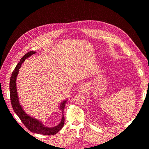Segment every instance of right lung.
<instances>
[{"instance_id": "obj_1", "label": "right lung", "mask_w": 149, "mask_h": 149, "mask_svg": "<svg viewBox=\"0 0 149 149\" xmlns=\"http://www.w3.org/2000/svg\"><path fill=\"white\" fill-rule=\"evenodd\" d=\"M36 52L34 51H30L29 52L27 53L22 57L20 62L17 64L16 67L15 68L14 70L13 71L12 76L10 79V101L12 104V106L13 107V109L16 113V114L19 116V118L22 122V123L24 124L25 127L27 128L30 131L37 133L39 134L42 135H47V136H52V135L56 134L58 131L61 129V128L64 126V122H65V118L64 116L63 115L61 123L58 125L55 126L53 127H47L44 126L41 122L38 120L37 119H35L29 116L26 114L24 111L22 109L21 105L20 104L19 101V97L17 96V88H16V78L19 73V70L21 65L25 59L28 58L31 55H33ZM66 101H64L61 103L60 109H61L62 112H63L65 109V104Z\"/></svg>"}]
</instances>
